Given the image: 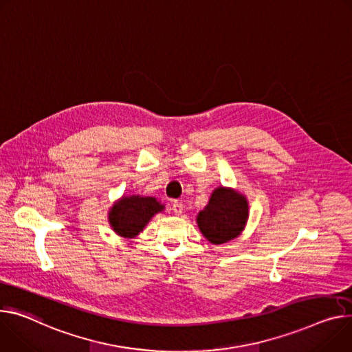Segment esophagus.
Returning <instances> with one entry per match:
<instances>
[{"instance_id":"esophagus-1","label":"esophagus","mask_w":352,"mask_h":352,"mask_svg":"<svg viewBox=\"0 0 352 352\" xmlns=\"http://www.w3.org/2000/svg\"><path fill=\"white\" fill-rule=\"evenodd\" d=\"M173 212L175 213V214H182V212H184V206H182V204L181 202H177V201H174L173 202Z\"/></svg>"}]
</instances>
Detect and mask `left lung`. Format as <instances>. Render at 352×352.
Returning <instances> with one entry per match:
<instances>
[{"label":"left lung","instance_id":"obj_1","mask_svg":"<svg viewBox=\"0 0 352 352\" xmlns=\"http://www.w3.org/2000/svg\"><path fill=\"white\" fill-rule=\"evenodd\" d=\"M248 219V202L232 188H216L208 205L198 213L197 223L204 237L212 244H223L236 239Z\"/></svg>","mask_w":352,"mask_h":352}]
</instances>
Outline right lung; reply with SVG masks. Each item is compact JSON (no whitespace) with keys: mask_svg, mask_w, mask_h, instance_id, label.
I'll use <instances>...</instances> for the list:
<instances>
[{"mask_svg":"<svg viewBox=\"0 0 352 352\" xmlns=\"http://www.w3.org/2000/svg\"><path fill=\"white\" fill-rule=\"evenodd\" d=\"M162 210H164V205L155 198L131 195L113 204L108 219L116 234L124 239H133L144 229L150 219Z\"/></svg>","mask_w":352,"mask_h":352,"instance_id":"add662e5","label":"right lung"}]
</instances>
